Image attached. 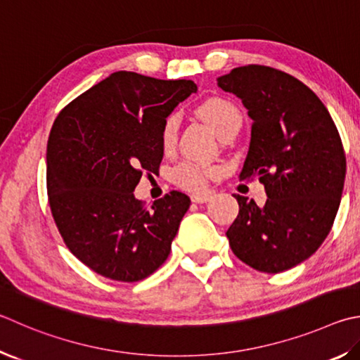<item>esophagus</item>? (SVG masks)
<instances>
[{"label":"esophagus","mask_w":360,"mask_h":360,"mask_svg":"<svg viewBox=\"0 0 360 360\" xmlns=\"http://www.w3.org/2000/svg\"><path fill=\"white\" fill-rule=\"evenodd\" d=\"M191 198H192L193 202H206V201L211 200V195H207V193H192Z\"/></svg>","instance_id":"1"}]
</instances>
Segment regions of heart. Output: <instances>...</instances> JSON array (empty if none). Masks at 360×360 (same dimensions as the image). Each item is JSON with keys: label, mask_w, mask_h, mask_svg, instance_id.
<instances>
[{"label": "heart", "mask_w": 360, "mask_h": 360, "mask_svg": "<svg viewBox=\"0 0 360 360\" xmlns=\"http://www.w3.org/2000/svg\"><path fill=\"white\" fill-rule=\"evenodd\" d=\"M200 113L211 124V127L217 132L220 139L226 134L234 132V130H239L240 122H243L238 107L230 101L220 99V97L207 99L200 107ZM178 129L179 116L176 113L168 115L160 129V143L165 151L174 146L176 139H178ZM215 172L217 169L214 167L202 165V163L182 162L173 169L172 178L182 188H187V191H201L207 184V179L212 174H215Z\"/></svg>", "instance_id": "b5f03b06"}]
</instances>
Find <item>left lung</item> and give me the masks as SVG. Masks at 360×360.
<instances>
[{"instance_id":"1","label":"left lung","mask_w":360,"mask_h":360,"mask_svg":"<svg viewBox=\"0 0 360 360\" xmlns=\"http://www.w3.org/2000/svg\"><path fill=\"white\" fill-rule=\"evenodd\" d=\"M252 117L240 181L258 178L267 200L234 195L239 214L228 228L233 253L259 272L302 263L328 238L342 200L346 158L334 121L313 91L278 69L248 64L217 78Z\"/></svg>"}]
</instances>
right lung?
Listing matches in <instances>:
<instances>
[{"instance_id": "add662e5", "label": "right lung", "mask_w": 360, "mask_h": 360, "mask_svg": "<svg viewBox=\"0 0 360 360\" xmlns=\"http://www.w3.org/2000/svg\"><path fill=\"white\" fill-rule=\"evenodd\" d=\"M192 80L115 72L64 107L47 143L49 202L64 244L102 277L139 282L165 263L191 206L173 191L145 207L143 172L160 167V129Z\"/></svg>"}]
</instances>
